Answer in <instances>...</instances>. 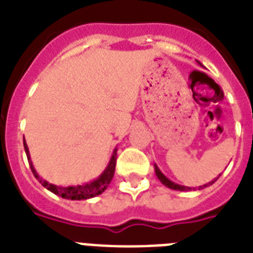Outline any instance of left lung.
<instances>
[{"mask_svg": "<svg viewBox=\"0 0 253 253\" xmlns=\"http://www.w3.org/2000/svg\"><path fill=\"white\" fill-rule=\"evenodd\" d=\"M155 173H156V176H158V178L160 180V182H162L163 185H166L167 188L169 189H173V190H181V192H186V190H192V188H188V186H182V185H178L176 184V182H173V181H170L168 178V177H166L164 174H163V172L159 169V167L155 164ZM220 176V174H219ZM218 176V177H219ZM218 177L216 178H214L212 181H210V182H208V184H205L204 186H200L198 189H204L206 188V186H210V185H212L214 182H215L216 180H218Z\"/></svg>", "mask_w": 253, "mask_h": 253, "instance_id": "8db88e82", "label": "left lung"}]
</instances>
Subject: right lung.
Segmentation results:
<instances>
[{
	"label": "right lung",
	"mask_w": 253,
	"mask_h": 253,
	"mask_svg": "<svg viewBox=\"0 0 253 253\" xmlns=\"http://www.w3.org/2000/svg\"><path fill=\"white\" fill-rule=\"evenodd\" d=\"M23 147H25L26 155H27V160H29L30 168L33 170L35 178H37L45 189H48L49 192H52L53 194H56V196L61 197V198H65V200L80 201L99 196L101 193H103L106 190V188L109 186L111 180H113V176H114L115 163H117V148H115L113 155H111L110 162L107 164L106 169L99 174L98 178H95V180H93L91 182H87V184L84 185H76V186H57V185L55 184H49L48 181L43 180V178L38 174L35 168H34L31 158H30L29 147L26 144L25 138H23Z\"/></svg>",
	"instance_id": "add662e5"
}]
</instances>
